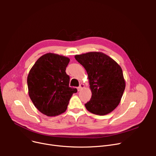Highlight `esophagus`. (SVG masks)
Listing matches in <instances>:
<instances>
[{
	"instance_id": "esophagus-1",
	"label": "esophagus",
	"mask_w": 156,
	"mask_h": 156,
	"mask_svg": "<svg viewBox=\"0 0 156 156\" xmlns=\"http://www.w3.org/2000/svg\"><path fill=\"white\" fill-rule=\"evenodd\" d=\"M85 87V85L84 84H83V83H81L80 85V86L78 87V91H80L81 89H82L83 88H84Z\"/></svg>"
}]
</instances>
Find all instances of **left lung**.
Returning <instances> with one entry per match:
<instances>
[{"label": "left lung", "mask_w": 156, "mask_h": 156, "mask_svg": "<svg viewBox=\"0 0 156 156\" xmlns=\"http://www.w3.org/2000/svg\"><path fill=\"white\" fill-rule=\"evenodd\" d=\"M86 69L92 97L85 104L86 109L97 115L112 112L120 102L125 81L120 66L102 52H88L75 55Z\"/></svg>", "instance_id": "1"}]
</instances>
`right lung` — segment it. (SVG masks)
<instances>
[{
	"label": "right lung",
	"mask_w": 156,
	"mask_h": 156,
	"mask_svg": "<svg viewBox=\"0 0 156 156\" xmlns=\"http://www.w3.org/2000/svg\"><path fill=\"white\" fill-rule=\"evenodd\" d=\"M68 57L48 53L36 61L27 78L28 94L37 109L48 116L66 111L72 95L77 89L69 87L66 69Z\"/></svg>",
	"instance_id": "obj_1"
}]
</instances>
